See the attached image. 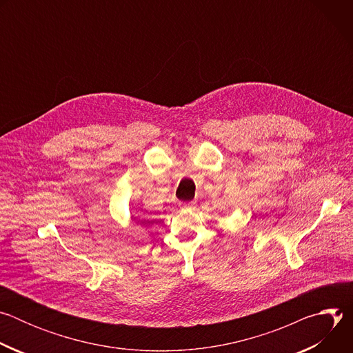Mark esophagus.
<instances>
[{
	"label": "esophagus",
	"mask_w": 353,
	"mask_h": 353,
	"mask_svg": "<svg viewBox=\"0 0 353 353\" xmlns=\"http://www.w3.org/2000/svg\"><path fill=\"white\" fill-rule=\"evenodd\" d=\"M179 205L181 210H191L194 207V201H190V203H180Z\"/></svg>",
	"instance_id": "esophagus-1"
}]
</instances>
